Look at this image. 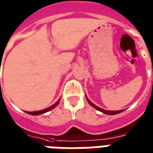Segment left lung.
Segmentation results:
<instances>
[{"mask_svg": "<svg viewBox=\"0 0 153 153\" xmlns=\"http://www.w3.org/2000/svg\"><path fill=\"white\" fill-rule=\"evenodd\" d=\"M152 71H153V69H152ZM86 98H87V100H88V103H89L90 105L93 106V107H94L95 109L98 110L99 111H102V112L105 113V114H106V115H116V114H118V113H120L123 111V110H120V111H106V110L102 109V108H100V107H98V106H96V105H94V104H93V103L92 102H91V101H90V100L88 99L87 97H86Z\"/></svg>", "mask_w": 153, "mask_h": 153, "instance_id": "obj_1", "label": "left lung"}]
</instances>
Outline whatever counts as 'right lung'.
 Returning <instances> with one entry per match:
<instances>
[{"label": "right lung", "mask_w": 153, "mask_h": 153, "mask_svg": "<svg viewBox=\"0 0 153 153\" xmlns=\"http://www.w3.org/2000/svg\"><path fill=\"white\" fill-rule=\"evenodd\" d=\"M60 99L58 100L55 103V104H53L52 106H51L50 107H47V109L42 110V111H26V112L28 113V114H29V115H40V114H43V113L47 112V111H51V110H52L53 108H55V107H56V106L57 105L59 104V102H60Z\"/></svg>", "instance_id": "right-lung-1"}]
</instances>
